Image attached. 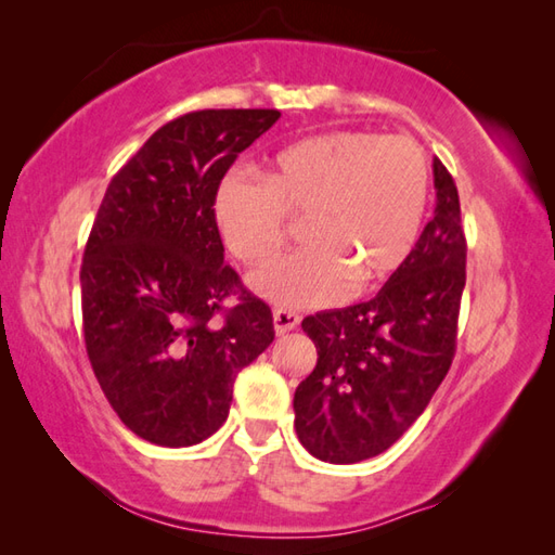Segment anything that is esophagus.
I'll use <instances>...</instances> for the list:
<instances>
[{"label": "esophagus", "instance_id": "1", "mask_svg": "<svg viewBox=\"0 0 555 555\" xmlns=\"http://www.w3.org/2000/svg\"><path fill=\"white\" fill-rule=\"evenodd\" d=\"M298 324H300V317L296 312L284 310V308L274 310V332H276V336H284V334L293 332V328H298Z\"/></svg>", "mask_w": 555, "mask_h": 555}]
</instances>
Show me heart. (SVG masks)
Here are the masks:
<instances>
[{"mask_svg":"<svg viewBox=\"0 0 555 555\" xmlns=\"http://www.w3.org/2000/svg\"><path fill=\"white\" fill-rule=\"evenodd\" d=\"M429 199L424 152L403 135L332 131L298 140L271 157L259 183L223 181L215 221L243 264H264L286 238V217H305L308 247L253 274L250 286L274 302L326 305L372 291L408 264Z\"/></svg>","mask_w":555,"mask_h":555,"instance_id":"1","label":"heart"}]
</instances>
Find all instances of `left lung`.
I'll return each instance as SVG.
<instances>
[{
    "label": "left lung",
    "mask_w": 555,
    "mask_h": 555,
    "mask_svg": "<svg viewBox=\"0 0 555 555\" xmlns=\"http://www.w3.org/2000/svg\"><path fill=\"white\" fill-rule=\"evenodd\" d=\"M434 188V219L408 264L372 300L302 320L317 367L293 398L296 431L324 463H360L391 448L451 370L467 243L441 159Z\"/></svg>",
    "instance_id": "8db88e82"
}]
</instances>
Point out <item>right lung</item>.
Listing matches in <instances>:
<instances>
[{"label": "right lung", "instance_id": "1", "mask_svg": "<svg viewBox=\"0 0 555 555\" xmlns=\"http://www.w3.org/2000/svg\"><path fill=\"white\" fill-rule=\"evenodd\" d=\"M279 116L203 109L164 124L98 209L80 267L86 350L116 415L150 443L181 448L215 434L235 376L274 340L269 305L223 264L215 197ZM229 295L240 305L223 311Z\"/></svg>", "mask_w": 555, "mask_h": 555}]
</instances>
